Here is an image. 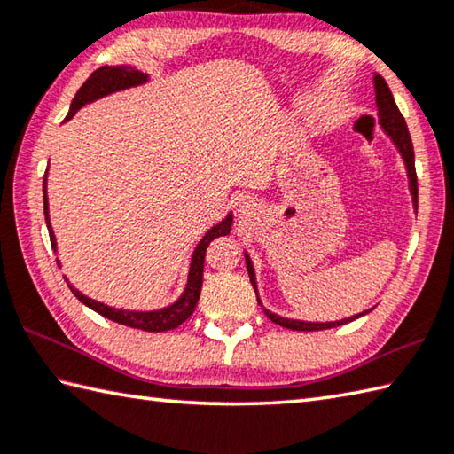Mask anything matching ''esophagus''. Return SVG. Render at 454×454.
<instances>
[{
	"label": "esophagus",
	"mask_w": 454,
	"mask_h": 454,
	"mask_svg": "<svg viewBox=\"0 0 454 454\" xmlns=\"http://www.w3.org/2000/svg\"><path fill=\"white\" fill-rule=\"evenodd\" d=\"M241 211H247V209H245V207H241Z\"/></svg>",
	"instance_id": "esophagus-1"
}]
</instances>
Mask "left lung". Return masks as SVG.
I'll list each match as a JSON object with an SVG mask.
<instances>
[{"instance_id": "1", "label": "left lung", "mask_w": 454, "mask_h": 454, "mask_svg": "<svg viewBox=\"0 0 454 454\" xmlns=\"http://www.w3.org/2000/svg\"><path fill=\"white\" fill-rule=\"evenodd\" d=\"M375 84V102H378V110H380V122L381 126L386 128V132L391 136L393 142L397 144V148L401 152V156L405 160V166H407V174H409V185H411V193H413V201L417 205V172H415V153H413V144H411V136H409L407 130V124H405V118L403 114L399 113V108L395 105V100H393V94L387 87V82L381 79L380 74H375L373 79ZM247 270H249V277H251V285L256 293V286H254V272L251 267V261L247 259ZM259 301V298H256ZM370 312V310H367ZM264 314L269 316V318L278 324L282 328H288V330H298V332H316V330H328V328H336L341 326V324H348L356 318H360L364 314H357L354 318H346V320H340V322H326V324H316V322H298V320H286V318H280V316L270 314L269 310H264Z\"/></svg>"}]
</instances>
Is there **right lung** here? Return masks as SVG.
<instances>
[{
    "mask_svg": "<svg viewBox=\"0 0 454 454\" xmlns=\"http://www.w3.org/2000/svg\"><path fill=\"white\" fill-rule=\"evenodd\" d=\"M146 81V74L136 71L134 67H100L98 71H94L87 82L82 84L79 89V92L74 94V98L71 102V110H68L67 114V121L68 118H73V114L76 110L82 108L87 102L97 100L100 97H106L110 92H116V90H122L128 87H136V84H140ZM43 207H45V221H47V229H49V239H51V247L57 251V243H55V235H53V229H51L49 223V203H47V174L43 177ZM231 215L221 221L219 225H215L213 229H209L205 237L200 241L198 249L193 253V259H192V267H190V278H187V288L184 296L179 298V301L172 306L164 308V310H156V312H128V310H114V308L100 304L97 301H92V298H87L84 294H81L79 290L71 288V293L79 298L82 304H87L89 308H92L94 312H98L100 316H105V318L118 322V324H124V326H130L136 330H144V332H166V330H174L177 328L179 324H184L190 316L193 314L195 306H198L200 301V294H201V285H203V262H205V251H207L209 243L213 239L217 237H223L229 235L231 231Z\"/></svg>",
    "mask_w": 454,
    "mask_h": 454,
    "instance_id": "obj_1",
    "label": "right lung"
}]
</instances>
